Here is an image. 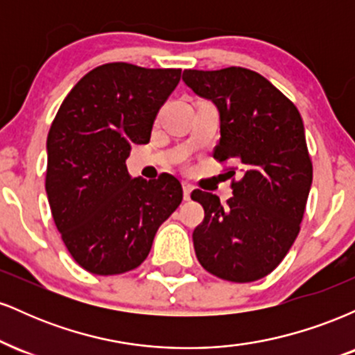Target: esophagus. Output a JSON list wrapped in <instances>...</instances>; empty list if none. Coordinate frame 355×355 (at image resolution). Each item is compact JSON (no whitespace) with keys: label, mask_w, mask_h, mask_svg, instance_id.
Listing matches in <instances>:
<instances>
[{"label":"esophagus","mask_w":355,"mask_h":355,"mask_svg":"<svg viewBox=\"0 0 355 355\" xmlns=\"http://www.w3.org/2000/svg\"><path fill=\"white\" fill-rule=\"evenodd\" d=\"M191 191H193V185H190V183H183V198L185 200H190V195Z\"/></svg>","instance_id":"1"}]
</instances>
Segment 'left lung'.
Segmentation results:
<instances>
[{
	"label": "left lung",
	"instance_id": "left-lung-1",
	"mask_svg": "<svg viewBox=\"0 0 355 355\" xmlns=\"http://www.w3.org/2000/svg\"><path fill=\"white\" fill-rule=\"evenodd\" d=\"M183 81L217 105L214 158L230 164L234 193L222 205L217 195L191 191L205 210L191 235L195 254L218 279L254 282L282 262L299 235L312 185L302 116L280 89L247 68L185 70Z\"/></svg>",
	"mask_w": 355,
	"mask_h": 355
}]
</instances>
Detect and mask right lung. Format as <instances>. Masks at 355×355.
<instances>
[{
    "label": "right lung",
    "mask_w": 355,
    "mask_h": 355,
    "mask_svg": "<svg viewBox=\"0 0 355 355\" xmlns=\"http://www.w3.org/2000/svg\"><path fill=\"white\" fill-rule=\"evenodd\" d=\"M180 76V68L101 64L71 88L53 120L44 189L64 245L92 274L137 268L182 203L173 175L146 182L130 177L125 164L133 145L150 141Z\"/></svg>",
    "instance_id": "add662e5"
}]
</instances>
